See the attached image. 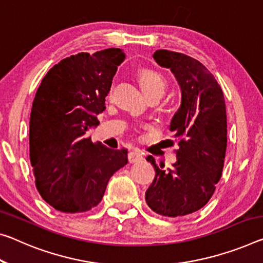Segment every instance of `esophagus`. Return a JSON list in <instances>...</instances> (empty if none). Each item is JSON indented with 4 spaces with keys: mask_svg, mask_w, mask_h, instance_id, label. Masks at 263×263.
Here are the masks:
<instances>
[{
    "mask_svg": "<svg viewBox=\"0 0 263 263\" xmlns=\"http://www.w3.org/2000/svg\"><path fill=\"white\" fill-rule=\"evenodd\" d=\"M128 161L131 162V164H135V162H138L140 160H143V156H141V153L137 152V151H133L128 153Z\"/></svg>",
    "mask_w": 263,
    "mask_h": 263,
    "instance_id": "esophagus-1",
    "label": "esophagus"
}]
</instances>
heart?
I'll use <instances>...</instances> for the list:
<instances>
[{"label":"heart","instance_id":"heart-1","mask_svg":"<svg viewBox=\"0 0 263 263\" xmlns=\"http://www.w3.org/2000/svg\"><path fill=\"white\" fill-rule=\"evenodd\" d=\"M139 82L146 97L151 95L161 97L166 90L165 78L159 72L154 71V70H143L139 73Z\"/></svg>","mask_w":263,"mask_h":263}]
</instances>
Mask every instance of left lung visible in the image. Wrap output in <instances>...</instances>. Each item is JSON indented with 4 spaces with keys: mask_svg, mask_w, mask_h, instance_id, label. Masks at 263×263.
<instances>
[{
    "mask_svg": "<svg viewBox=\"0 0 263 263\" xmlns=\"http://www.w3.org/2000/svg\"><path fill=\"white\" fill-rule=\"evenodd\" d=\"M154 61L174 74L181 90V104L171 120L170 130L179 139L172 168L156 171L145 193L148 207L157 214L184 216L208 202L222 174L227 147V116L223 92L206 66L187 55L157 50ZM161 167V166H160Z\"/></svg>",
    "mask_w": 263,
    "mask_h": 263,
    "instance_id": "obj_1",
    "label": "left lung"
}]
</instances>
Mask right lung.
I'll use <instances>...</instances> for the list:
<instances>
[{
  "label": "right lung",
  "instance_id": "1",
  "mask_svg": "<svg viewBox=\"0 0 263 263\" xmlns=\"http://www.w3.org/2000/svg\"><path fill=\"white\" fill-rule=\"evenodd\" d=\"M122 49L79 52L53 65L42 79L29 123L30 161L45 201L64 213L90 211L107 182L127 164L125 148L93 144L86 132L99 124Z\"/></svg>",
  "mask_w": 263,
  "mask_h": 263
}]
</instances>
